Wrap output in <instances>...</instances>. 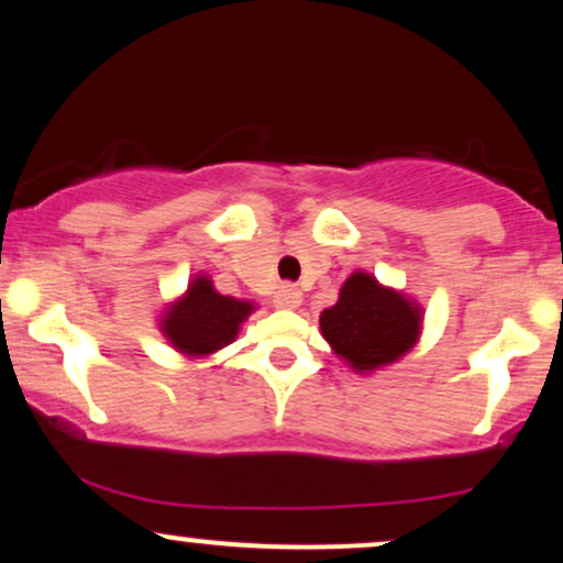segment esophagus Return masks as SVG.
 <instances>
[{
    "instance_id": "obj_1",
    "label": "esophagus",
    "mask_w": 563,
    "mask_h": 563,
    "mask_svg": "<svg viewBox=\"0 0 563 563\" xmlns=\"http://www.w3.org/2000/svg\"><path fill=\"white\" fill-rule=\"evenodd\" d=\"M301 303V290L294 286H280L275 294V307L280 309H296Z\"/></svg>"
}]
</instances>
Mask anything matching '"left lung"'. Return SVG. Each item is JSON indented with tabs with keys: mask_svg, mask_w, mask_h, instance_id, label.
I'll return each mask as SVG.
<instances>
[{
	"mask_svg": "<svg viewBox=\"0 0 563 563\" xmlns=\"http://www.w3.org/2000/svg\"><path fill=\"white\" fill-rule=\"evenodd\" d=\"M423 331V307L384 286L365 269L344 280L339 301L320 312V333L331 352L360 376L402 360Z\"/></svg>",
	"mask_w": 563,
	"mask_h": 563,
	"instance_id": "1",
	"label": "left lung"
}]
</instances>
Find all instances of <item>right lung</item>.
Returning a JSON list of instances; mask_svg holds the SVG:
<instances>
[{
	"label": "right lung",
	"instance_id": "1",
	"mask_svg": "<svg viewBox=\"0 0 563 563\" xmlns=\"http://www.w3.org/2000/svg\"><path fill=\"white\" fill-rule=\"evenodd\" d=\"M254 309V301L219 294L214 280L198 273L190 277L185 294L166 303L158 318V331L177 354L206 360L238 339Z\"/></svg>",
	"mask_w": 563,
	"mask_h": 563
}]
</instances>
